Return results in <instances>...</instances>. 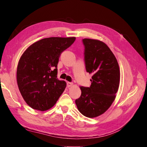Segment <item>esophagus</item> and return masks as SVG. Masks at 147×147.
I'll use <instances>...</instances> for the list:
<instances>
[{"mask_svg": "<svg viewBox=\"0 0 147 147\" xmlns=\"http://www.w3.org/2000/svg\"><path fill=\"white\" fill-rule=\"evenodd\" d=\"M73 83H72V82H67V87H71V86H73Z\"/></svg>", "mask_w": 147, "mask_h": 147, "instance_id": "esophagus-1", "label": "esophagus"}]
</instances>
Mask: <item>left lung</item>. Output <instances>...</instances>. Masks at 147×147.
<instances>
[{
  "instance_id": "8db88e82",
  "label": "left lung",
  "mask_w": 147,
  "mask_h": 147,
  "mask_svg": "<svg viewBox=\"0 0 147 147\" xmlns=\"http://www.w3.org/2000/svg\"><path fill=\"white\" fill-rule=\"evenodd\" d=\"M82 42L86 71L92 77L91 86H81L82 95L75 102L81 113L93 118L104 113L114 102L120 71L116 58L105 43L88 38Z\"/></svg>"
}]
</instances>
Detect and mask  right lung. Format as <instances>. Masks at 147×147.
<instances>
[{
  "label": "right lung",
  "mask_w": 147,
  "mask_h": 147,
  "mask_svg": "<svg viewBox=\"0 0 147 147\" xmlns=\"http://www.w3.org/2000/svg\"><path fill=\"white\" fill-rule=\"evenodd\" d=\"M75 37L43 38L30 45L21 57L17 69L19 90L30 107L41 111L55 105L66 86L57 78V64L62 52Z\"/></svg>",
  "instance_id": "right-lung-1"
}]
</instances>
